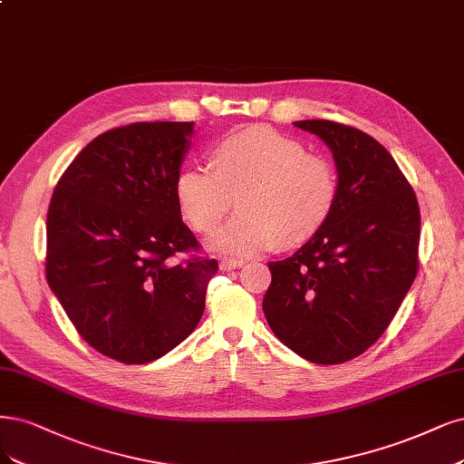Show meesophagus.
<instances>
[{
	"mask_svg": "<svg viewBox=\"0 0 464 464\" xmlns=\"http://www.w3.org/2000/svg\"><path fill=\"white\" fill-rule=\"evenodd\" d=\"M242 265H244L242 259H234V257H220V259H218L220 270H234V268L242 266Z\"/></svg>",
	"mask_w": 464,
	"mask_h": 464,
	"instance_id": "1",
	"label": "esophagus"
}]
</instances>
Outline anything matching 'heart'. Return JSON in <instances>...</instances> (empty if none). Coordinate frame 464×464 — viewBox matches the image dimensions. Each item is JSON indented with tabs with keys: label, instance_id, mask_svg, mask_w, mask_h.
I'll use <instances>...</instances> for the list:
<instances>
[{
	"label": "heart",
	"instance_id": "1",
	"mask_svg": "<svg viewBox=\"0 0 464 464\" xmlns=\"http://www.w3.org/2000/svg\"><path fill=\"white\" fill-rule=\"evenodd\" d=\"M213 170L184 167L174 198L188 225L213 232L236 199L239 213L209 237L217 253L247 257L305 242L324 227L338 199V174L326 157L268 126L236 132L211 151Z\"/></svg>",
	"mask_w": 464,
	"mask_h": 464
}]
</instances>
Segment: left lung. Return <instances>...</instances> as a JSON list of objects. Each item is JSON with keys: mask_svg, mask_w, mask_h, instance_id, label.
Returning <instances> with one entry per match:
<instances>
[{"mask_svg": "<svg viewBox=\"0 0 464 464\" xmlns=\"http://www.w3.org/2000/svg\"><path fill=\"white\" fill-rule=\"evenodd\" d=\"M338 169L324 227L292 257L270 261L263 311L276 338L303 359L340 364L386 332L419 273L420 209L388 150L334 121H299Z\"/></svg>", "mask_w": 464, "mask_h": 464, "instance_id": "1", "label": "left lung"}]
</instances>
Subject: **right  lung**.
Returning <instances> with one entry per match:
<instances>
[{
  "label": "right lung",
  "instance_id": "1",
  "mask_svg": "<svg viewBox=\"0 0 464 464\" xmlns=\"http://www.w3.org/2000/svg\"><path fill=\"white\" fill-rule=\"evenodd\" d=\"M194 122H134L93 138L47 209L45 276L102 355L146 364L196 330L218 263L182 222L174 179ZM184 252L186 260L174 264Z\"/></svg>",
  "mask_w": 464,
  "mask_h": 464
}]
</instances>
